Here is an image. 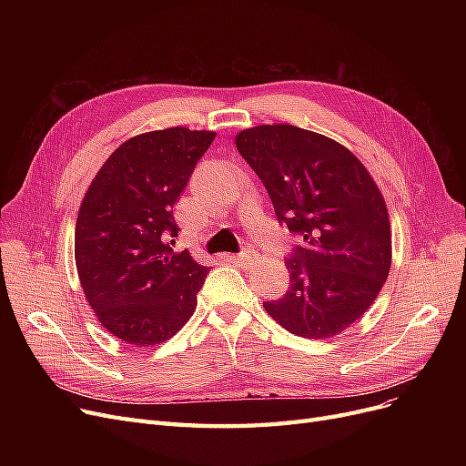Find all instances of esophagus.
<instances>
[{"instance_id":"obj_1","label":"esophagus","mask_w":466,"mask_h":466,"mask_svg":"<svg viewBox=\"0 0 466 466\" xmlns=\"http://www.w3.org/2000/svg\"><path fill=\"white\" fill-rule=\"evenodd\" d=\"M232 258H234L236 262H239L241 266H248V264H251V262L257 260V253L251 251V249H248V251H241V253L234 255Z\"/></svg>"}]
</instances>
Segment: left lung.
<instances>
[{
    "label": "left lung",
    "instance_id": "8db88e82",
    "mask_svg": "<svg viewBox=\"0 0 466 466\" xmlns=\"http://www.w3.org/2000/svg\"><path fill=\"white\" fill-rule=\"evenodd\" d=\"M236 147L270 194L279 225L304 238L285 258L289 290L264 309L302 338L348 329L390 268L389 215L374 179L344 145L290 125L248 128Z\"/></svg>",
    "mask_w": 466,
    "mask_h": 466
}]
</instances>
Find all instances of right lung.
<instances>
[{"label": "right lung", "instance_id": "1", "mask_svg": "<svg viewBox=\"0 0 466 466\" xmlns=\"http://www.w3.org/2000/svg\"><path fill=\"white\" fill-rule=\"evenodd\" d=\"M215 139L167 128L122 143L97 171L79 209L76 264L88 304L125 344L169 339L196 309L208 268L174 251V206Z\"/></svg>", "mask_w": 466, "mask_h": 466}]
</instances>
